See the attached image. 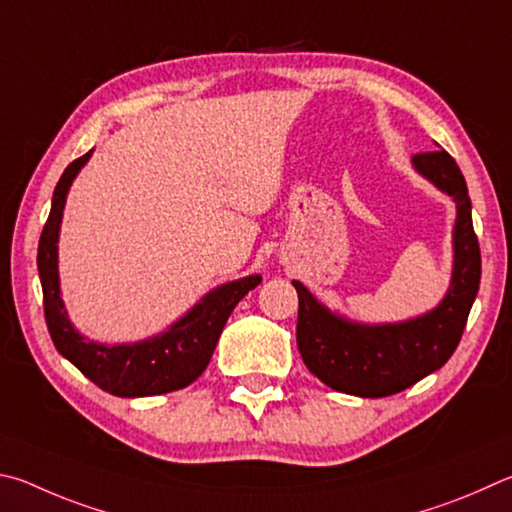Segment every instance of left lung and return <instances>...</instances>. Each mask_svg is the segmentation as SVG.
<instances>
[{
	"mask_svg": "<svg viewBox=\"0 0 512 512\" xmlns=\"http://www.w3.org/2000/svg\"><path fill=\"white\" fill-rule=\"evenodd\" d=\"M411 166L456 204L452 279L436 308L393 324H364L330 310L301 281H292L299 294L297 346L303 364L330 389L351 396H393L441 369L461 342L479 292L481 251L461 168L441 148L411 157Z\"/></svg>",
	"mask_w": 512,
	"mask_h": 512,
	"instance_id": "obj_1",
	"label": "left lung"
}]
</instances>
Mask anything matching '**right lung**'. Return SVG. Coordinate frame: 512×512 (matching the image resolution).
I'll use <instances>...</instances> for the list:
<instances>
[{
	"label": "right lung",
	"mask_w": 512,
	"mask_h": 512,
	"mask_svg": "<svg viewBox=\"0 0 512 512\" xmlns=\"http://www.w3.org/2000/svg\"><path fill=\"white\" fill-rule=\"evenodd\" d=\"M94 150H89L65 168L53 191L51 213L44 224L38 245V272L44 294V317L62 357L76 366L85 378L98 384L103 391L119 398L159 396L184 389L204 373L211 362L215 344L222 335L233 308L261 283V276L249 274L238 281L222 283L195 303L186 315L173 321L164 333L125 344H101L80 335L67 315L60 292L58 274V240L62 211L74 184Z\"/></svg>",
	"instance_id": "right-lung-1"
}]
</instances>
